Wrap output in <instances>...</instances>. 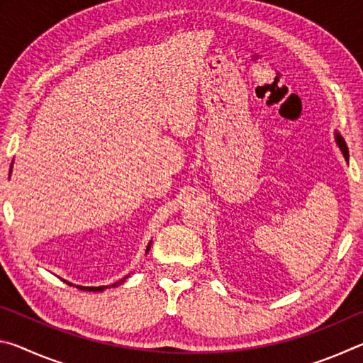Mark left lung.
<instances>
[{
    "instance_id": "8db88e82",
    "label": "left lung",
    "mask_w": 363,
    "mask_h": 363,
    "mask_svg": "<svg viewBox=\"0 0 363 363\" xmlns=\"http://www.w3.org/2000/svg\"><path fill=\"white\" fill-rule=\"evenodd\" d=\"M335 140H336V144L340 145V149H341V152H342L344 158H346V162H349V150H347L346 143H344V139L340 136V134L335 133Z\"/></svg>"
}]
</instances>
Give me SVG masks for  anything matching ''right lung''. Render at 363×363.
<instances>
[{
    "instance_id": "obj_1",
    "label": "right lung",
    "mask_w": 363,
    "mask_h": 363,
    "mask_svg": "<svg viewBox=\"0 0 363 363\" xmlns=\"http://www.w3.org/2000/svg\"><path fill=\"white\" fill-rule=\"evenodd\" d=\"M152 243V242H150ZM150 243L147 245V250H145V255L149 253V250H150ZM126 277H130V275H126ZM125 277V279H126ZM125 279L123 280H120V281H116V284H112L110 286H116V285H120V284H123V281H125ZM67 284H69V281H67ZM69 285H72V284H69ZM77 288H79V290H84V291H104L106 290L107 286H82V285H77Z\"/></svg>"
}]
</instances>
